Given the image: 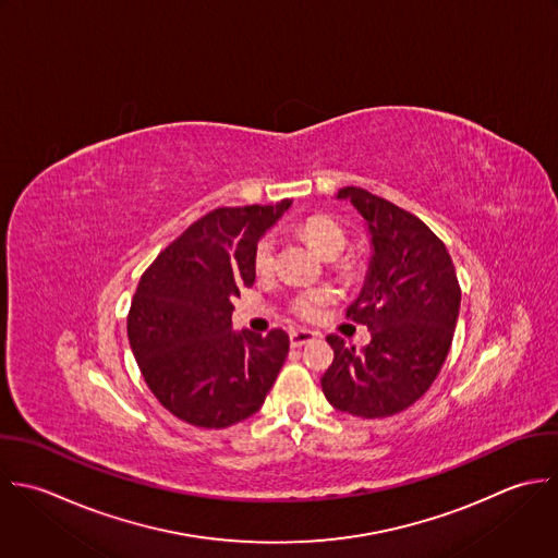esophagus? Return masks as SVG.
<instances>
[{
  "label": "esophagus",
  "instance_id": "esophagus-1",
  "mask_svg": "<svg viewBox=\"0 0 558 558\" xmlns=\"http://www.w3.org/2000/svg\"><path fill=\"white\" fill-rule=\"evenodd\" d=\"M315 339H317V335L311 332V330H291V332H289L291 348H302V345H306V343H311V341H315Z\"/></svg>",
  "mask_w": 558,
  "mask_h": 558
}]
</instances>
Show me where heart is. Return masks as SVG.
Masks as SVG:
<instances>
[{
  "label": "heart",
  "mask_w": 558,
  "mask_h": 558,
  "mask_svg": "<svg viewBox=\"0 0 558 558\" xmlns=\"http://www.w3.org/2000/svg\"><path fill=\"white\" fill-rule=\"evenodd\" d=\"M300 232L304 234V239L324 256V258H337L343 254V250L348 247V234L345 230L330 217L324 215H315L308 217L302 226ZM274 260H276V241L271 234H265L258 239V243L254 245V256H252V265L254 271L258 276H265L274 269ZM330 293L328 291H302L298 295L291 298V313L298 315L300 319H315L322 308L328 304Z\"/></svg>",
  "instance_id": "1"
}]
</instances>
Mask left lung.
I'll return each mask as SVG.
<instances>
[{
    "label": "left lung",
    "instance_id": "left-lung-1",
    "mask_svg": "<svg viewBox=\"0 0 558 558\" xmlns=\"http://www.w3.org/2000/svg\"><path fill=\"white\" fill-rule=\"evenodd\" d=\"M369 226L374 256L365 287L345 317L372 330L356 350L339 335L322 378L326 400L350 415L389 417L417 402L435 383L461 306V287L444 241L413 213L361 186L337 193Z\"/></svg>",
    "mask_w": 558,
    "mask_h": 558
}]
</instances>
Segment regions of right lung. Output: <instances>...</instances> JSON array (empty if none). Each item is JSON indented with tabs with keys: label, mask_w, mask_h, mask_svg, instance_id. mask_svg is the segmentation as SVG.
<instances>
[{
	"label": "right lung",
	"mask_w": 558,
	"mask_h": 558,
	"mask_svg": "<svg viewBox=\"0 0 558 558\" xmlns=\"http://www.w3.org/2000/svg\"><path fill=\"white\" fill-rule=\"evenodd\" d=\"M291 202L221 206L191 223L143 271L128 339L154 398L197 428L254 415L289 354L280 328L232 330V300L252 287L254 245Z\"/></svg>",
	"instance_id": "1"
}]
</instances>
